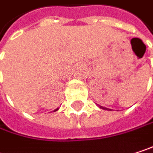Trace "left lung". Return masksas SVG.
<instances>
[{
	"label": "left lung",
	"instance_id": "8db88e82",
	"mask_svg": "<svg viewBox=\"0 0 153 153\" xmlns=\"http://www.w3.org/2000/svg\"><path fill=\"white\" fill-rule=\"evenodd\" d=\"M101 109H104V110H108V111H111V109H108V108H105V107H103V106H99Z\"/></svg>",
	"mask_w": 153,
	"mask_h": 153
}]
</instances>
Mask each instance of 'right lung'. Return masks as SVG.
Wrapping results in <instances>:
<instances>
[{"mask_svg":"<svg viewBox=\"0 0 153 153\" xmlns=\"http://www.w3.org/2000/svg\"><path fill=\"white\" fill-rule=\"evenodd\" d=\"M57 110H58V108H57V109H56V110H54V111H57Z\"/></svg>","mask_w":153,"mask_h":153,"instance_id":"obj_1","label":"right lung"}]
</instances>
